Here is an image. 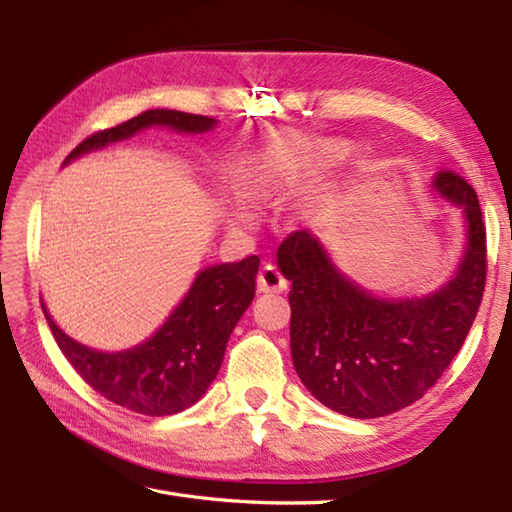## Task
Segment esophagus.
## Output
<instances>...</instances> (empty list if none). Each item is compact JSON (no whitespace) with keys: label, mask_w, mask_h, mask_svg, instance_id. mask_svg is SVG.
<instances>
[{"label":"esophagus","mask_w":512,"mask_h":512,"mask_svg":"<svg viewBox=\"0 0 512 512\" xmlns=\"http://www.w3.org/2000/svg\"><path fill=\"white\" fill-rule=\"evenodd\" d=\"M257 288L259 292H284L288 288V281L279 273L277 266L266 264L257 275Z\"/></svg>","instance_id":"1"}]
</instances>
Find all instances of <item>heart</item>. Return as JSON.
I'll return each instance as SVG.
<instances>
[{
	"label": "heart",
	"mask_w": 512,
	"mask_h": 512,
	"mask_svg": "<svg viewBox=\"0 0 512 512\" xmlns=\"http://www.w3.org/2000/svg\"><path fill=\"white\" fill-rule=\"evenodd\" d=\"M312 154L317 156V160L321 165H334V162H339L345 158L347 149L341 143H319L312 147ZM233 215L237 220H248L250 211H248V195L242 191H235V198H233Z\"/></svg>",
	"instance_id": "obj_1"
}]
</instances>
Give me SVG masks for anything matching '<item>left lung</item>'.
I'll list each match as a JSON object with an SVG mask.
<instances>
[{
    "instance_id": "8db88e82",
    "label": "left lung",
    "mask_w": 512,
    "mask_h": 512,
    "mask_svg": "<svg viewBox=\"0 0 512 512\" xmlns=\"http://www.w3.org/2000/svg\"><path fill=\"white\" fill-rule=\"evenodd\" d=\"M433 191L458 206L464 250L447 284L420 297H378L332 262L319 237L292 233L277 266L292 281L290 352L321 405L350 418H380L436 385L475 321L486 281V228L477 193L455 171Z\"/></svg>"
}]
</instances>
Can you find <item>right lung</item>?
I'll return each mask as SVG.
<instances>
[{
  "label": "right lung",
  "instance_id": "1",
  "mask_svg": "<svg viewBox=\"0 0 512 512\" xmlns=\"http://www.w3.org/2000/svg\"><path fill=\"white\" fill-rule=\"evenodd\" d=\"M215 125L217 121L209 116L147 110L127 123L85 138L63 160V167L149 127L204 134ZM257 270V255L237 264L202 268L167 321L147 341L121 352L94 350L74 341L54 323L46 303H41V308L63 356L94 391L143 416H171L195 405L220 372L231 332L255 297Z\"/></svg>",
  "mask_w": 512,
  "mask_h": 512
}]
</instances>
